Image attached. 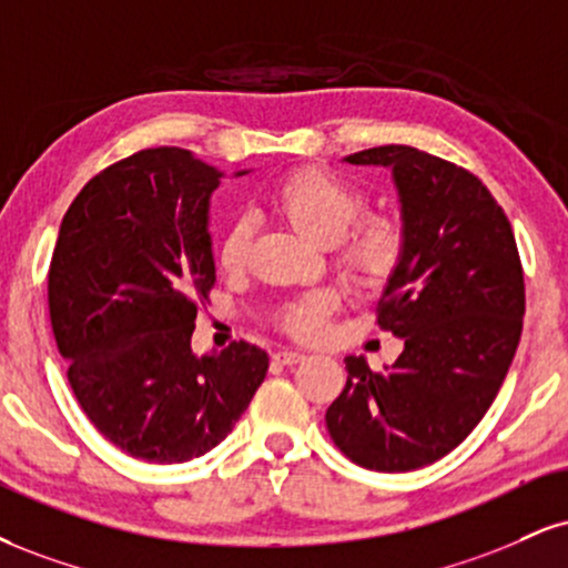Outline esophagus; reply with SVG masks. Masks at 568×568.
<instances>
[{
	"instance_id": "34e87169",
	"label": "esophagus",
	"mask_w": 568,
	"mask_h": 568,
	"mask_svg": "<svg viewBox=\"0 0 568 568\" xmlns=\"http://www.w3.org/2000/svg\"><path fill=\"white\" fill-rule=\"evenodd\" d=\"M306 357L304 352H296V349H283L275 354V362H280V365H296V362H302Z\"/></svg>"
}]
</instances>
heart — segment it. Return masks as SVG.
I'll list each match as a JSON object with an SVG mask.
<instances>
[{
    "label": "heart",
    "instance_id": "heart-1",
    "mask_svg": "<svg viewBox=\"0 0 568 568\" xmlns=\"http://www.w3.org/2000/svg\"><path fill=\"white\" fill-rule=\"evenodd\" d=\"M270 203L293 230L320 245L341 241L345 232L365 214L367 206L359 187H354L344 176L317 166L298 169V172L280 180L272 190ZM248 243V222L245 219L232 222L224 232L222 243H219V264L224 270L243 266ZM402 248H405L402 224L392 216H371L359 222L358 227L344 239L338 262L344 266L346 277L373 288V285L384 283L396 270ZM327 312H331V296L310 293L302 302L291 306L288 314H285V323L298 336H314L323 327Z\"/></svg>",
    "mask_w": 568,
    "mask_h": 568
}]
</instances>
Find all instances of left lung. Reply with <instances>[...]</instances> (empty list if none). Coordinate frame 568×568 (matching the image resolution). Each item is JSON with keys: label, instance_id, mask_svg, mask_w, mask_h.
Here are the masks:
<instances>
[{"label": "left lung", "instance_id": "1", "mask_svg": "<svg viewBox=\"0 0 568 568\" xmlns=\"http://www.w3.org/2000/svg\"><path fill=\"white\" fill-rule=\"evenodd\" d=\"M392 172L405 248L388 275L378 325L405 341L384 373L346 357L327 407L331 439L371 470L432 466L479 426L524 325V272L508 216L479 176L409 145L346 155Z\"/></svg>", "mask_w": 568, "mask_h": 568}]
</instances>
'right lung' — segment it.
Returning a JSON list of instances; mask_svg holds the SVG:
<instances>
[{
  "mask_svg": "<svg viewBox=\"0 0 568 568\" xmlns=\"http://www.w3.org/2000/svg\"><path fill=\"white\" fill-rule=\"evenodd\" d=\"M222 176L190 150H140L84 184L54 243L50 320L73 394L108 442L148 463L214 449L270 367L245 341L190 346L216 280L209 211Z\"/></svg>",
  "mask_w": 568,
  "mask_h": 568,
  "instance_id": "obj_1",
  "label": "right lung"
}]
</instances>
